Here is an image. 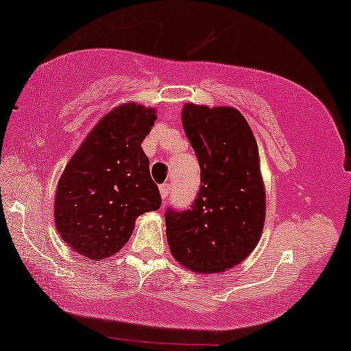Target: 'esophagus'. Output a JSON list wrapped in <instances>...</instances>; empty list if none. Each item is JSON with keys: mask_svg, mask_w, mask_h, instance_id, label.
Here are the masks:
<instances>
[{"mask_svg": "<svg viewBox=\"0 0 351 351\" xmlns=\"http://www.w3.org/2000/svg\"><path fill=\"white\" fill-rule=\"evenodd\" d=\"M169 193H171L169 183H163V185H160V194H161V199H163V202H166V199H168Z\"/></svg>", "mask_w": 351, "mask_h": 351, "instance_id": "34e87169", "label": "esophagus"}]
</instances>
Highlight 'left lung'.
<instances>
[{"mask_svg":"<svg viewBox=\"0 0 351 351\" xmlns=\"http://www.w3.org/2000/svg\"><path fill=\"white\" fill-rule=\"evenodd\" d=\"M182 123L201 166V188L191 208L166 212L169 250L190 271L223 273L251 254L265 223L257 143L232 106L185 104Z\"/></svg>","mask_w":351,"mask_h":351,"instance_id":"obj_1","label":"left lung"}]
</instances>
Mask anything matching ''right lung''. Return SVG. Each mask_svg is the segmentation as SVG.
I'll return each mask as SVG.
<instances>
[{"mask_svg": "<svg viewBox=\"0 0 351 351\" xmlns=\"http://www.w3.org/2000/svg\"><path fill=\"white\" fill-rule=\"evenodd\" d=\"M155 108L123 104L95 123L59 177L55 226L64 243L90 261L121 251L145 212L160 208L141 143Z\"/></svg>", "mask_w": 351, "mask_h": 351, "instance_id": "add662e5", "label": "right lung"}]
</instances>
